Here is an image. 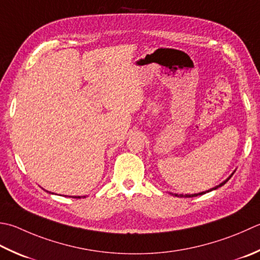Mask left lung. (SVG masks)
Returning a JSON list of instances; mask_svg holds the SVG:
<instances>
[{"instance_id":"1","label":"left lung","mask_w":260,"mask_h":260,"mask_svg":"<svg viewBox=\"0 0 260 260\" xmlns=\"http://www.w3.org/2000/svg\"><path fill=\"white\" fill-rule=\"evenodd\" d=\"M233 175V174H232ZM232 175L230 176V177H229L228 178V179L225 180V181H223L222 182V184H220V185H218V186H216V187H214V188H212V189H210V190H207V191H203V192H200V194H191V195H182V194H179V195H178V194H172V195H175V196H177V197H196V196H198V195H203V194H206V192H208V191H211V190H213V189H216V188H218V187H221V186H223V185H224L225 184V182L229 180V179H230V178L232 177Z\"/></svg>"}]
</instances>
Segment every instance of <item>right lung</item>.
I'll list each match as a JSON object with an SVG mask.
<instances>
[{
  "instance_id": "add662e5",
  "label": "right lung",
  "mask_w": 260,
  "mask_h": 260,
  "mask_svg": "<svg viewBox=\"0 0 260 260\" xmlns=\"http://www.w3.org/2000/svg\"><path fill=\"white\" fill-rule=\"evenodd\" d=\"M74 198H81V197H80V196H75Z\"/></svg>"
}]
</instances>
